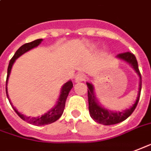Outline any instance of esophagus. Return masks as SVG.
<instances>
[{
	"instance_id": "34e87169",
	"label": "esophagus",
	"mask_w": 151,
	"mask_h": 151,
	"mask_svg": "<svg viewBox=\"0 0 151 151\" xmlns=\"http://www.w3.org/2000/svg\"><path fill=\"white\" fill-rule=\"evenodd\" d=\"M86 79V75L83 73H78L75 77V80L76 82H82Z\"/></svg>"
}]
</instances>
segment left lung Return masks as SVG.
<instances>
[{
  "instance_id": "8db88e82",
  "label": "left lung",
  "mask_w": 151,
  "mask_h": 151,
  "mask_svg": "<svg viewBox=\"0 0 151 151\" xmlns=\"http://www.w3.org/2000/svg\"><path fill=\"white\" fill-rule=\"evenodd\" d=\"M116 58L129 63L132 68H134L136 73L138 75L139 79H140L139 91H138L137 100L135 101V103L133 104V106H131L128 109L121 111V112H113V111L109 110L107 109L102 107L101 106V104H98L95 94H94V87L92 83L87 82V86L88 88V110L90 113V116L95 122L104 125H115V124L120 123V122L125 121V119H127L137 107V104L139 101V97H140L141 89H142V76H141L139 69H138V65H137L136 57L132 53L125 52L117 55Z\"/></svg>"
}]
</instances>
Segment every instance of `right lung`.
<instances>
[{"instance_id":"obj_1","label":"right lung","mask_w":151,"mask_h":151,"mask_svg":"<svg viewBox=\"0 0 151 151\" xmlns=\"http://www.w3.org/2000/svg\"><path fill=\"white\" fill-rule=\"evenodd\" d=\"M42 39L40 38V39H37V40H35L31 42H28V43H26L22 45V47H20L19 49L16 51V53L14 54V55L13 56V58L10 59L9 61V67H8V71H7V78H6V95H7V97L9 99V96H8V92H7V83L8 80H9V75H10L11 69H12V67L14 65L15 60L19 58L20 56L23 55L24 53L29 51V50H31L35 47H38V45L42 42ZM73 88V83L71 82V80L68 81L67 83H65L63 85L62 88H61V92H60V96H59V100L57 101V104L55 107L53 108L52 109H50V111H48L47 113H46L43 115H42L41 116H37V117H30V116H26L25 115H23L22 113H20L18 111L15 109V108L12 105L10 101H9V103L14 108V111L17 113V114L18 116L22 118L24 121H26L29 124H32V125H48V124H50V123H53V122H56L57 120L59 119L60 116H62L63 113V110H64L65 108V103H66V100L68 98V96L69 94V92L71 91V89Z\"/></svg>"}]
</instances>
